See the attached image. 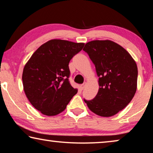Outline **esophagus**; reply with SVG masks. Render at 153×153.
Wrapping results in <instances>:
<instances>
[{"mask_svg": "<svg viewBox=\"0 0 153 153\" xmlns=\"http://www.w3.org/2000/svg\"><path fill=\"white\" fill-rule=\"evenodd\" d=\"M84 86H85V84H80V89L83 90L84 88Z\"/></svg>", "mask_w": 153, "mask_h": 153, "instance_id": "34e87169", "label": "esophagus"}]
</instances>
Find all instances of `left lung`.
Returning a JSON list of instances; mask_svg holds the SVG:
<instances>
[{
	"mask_svg": "<svg viewBox=\"0 0 153 153\" xmlns=\"http://www.w3.org/2000/svg\"><path fill=\"white\" fill-rule=\"evenodd\" d=\"M83 50L95 65L100 86L94 99L84 102L97 115H115L135 94L138 75L135 61L126 49L109 40L91 41Z\"/></svg>",
	"mask_w": 153,
	"mask_h": 153,
	"instance_id": "obj_1",
	"label": "left lung"
}]
</instances>
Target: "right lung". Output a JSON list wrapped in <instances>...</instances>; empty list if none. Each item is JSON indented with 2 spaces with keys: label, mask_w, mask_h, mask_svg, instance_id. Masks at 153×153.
Returning <instances> with one entry per match:
<instances>
[{
  "label": "right lung",
  "mask_w": 153,
  "mask_h": 153,
  "mask_svg": "<svg viewBox=\"0 0 153 153\" xmlns=\"http://www.w3.org/2000/svg\"><path fill=\"white\" fill-rule=\"evenodd\" d=\"M84 44L49 40L34 52L22 72L24 91L30 103L43 115L62 112L77 93L69 81V63Z\"/></svg>",
  "instance_id": "obj_1"
}]
</instances>
